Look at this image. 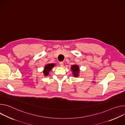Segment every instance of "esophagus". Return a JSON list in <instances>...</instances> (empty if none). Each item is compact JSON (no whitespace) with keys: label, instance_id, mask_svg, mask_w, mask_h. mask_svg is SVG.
I'll list each match as a JSON object with an SVG mask.
<instances>
[{"label":"esophagus","instance_id":"esophagus-1","mask_svg":"<svg viewBox=\"0 0 125 125\" xmlns=\"http://www.w3.org/2000/svg\"><path fill=\"white\" fill-rule=\"evenodd\" d=\"M59 64H60V66H61V67H63V65H64V63H63V62H60L59 63Z\"/></svg>","mask_w":125,"mask_h":125}]
</instances>
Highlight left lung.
Here are the masks:
<instances>
[{
  "label": "left lung",
  "instance_id": "8db88e82",
  "mask_svg": "<svg viewBox=\"0 0 125 125\" xmlns=\"http://www.w3.org/2000/svg\"><path fill=\"white\" fill-rule=\"evenodd\" d=\"M71 71H72L73 75L74 77L77 78L79 76V73H80V68L78 65L74 64L72 65L71 67Z\"/></svg>",
  "mask_w": 125,
  "mask_h": 125
}]
</instances>
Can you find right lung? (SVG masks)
<instances>
[{
	"label": "right lung",
	"mask_w": 125,
	"mask_h": 125,
	"mask_svg": "<svg viewBox=\"0 0 125 125\" xmlns=\"http://www.w3.org/2000/svg\"><path fill=\"white\" fill-rule=\"evenodd\" d=\"M55 66V64L54 63L47 64L45 65L44 67V69L42 71L44 76H45V77L48 76L51 69Z\"/></svg>",
	"instance_id": "obj_1"
}]
</instances>
